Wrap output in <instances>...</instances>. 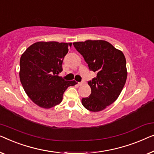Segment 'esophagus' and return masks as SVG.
<instances>
[{"instance_id":"obj_1","label":"esophagus","mask_w":154,"mask_h":154,"mask_svg":"<svg viewBox=\"0 0 154 154\" xmlns=\"http://www.w3.org/2000/svg\"><path fill=\"white\" fill-rule=\"evenodd\" d=\"M84 84V82H79V83H78V85H79V86H81V85H82V84Z\"/></svg>"}]
</instances>
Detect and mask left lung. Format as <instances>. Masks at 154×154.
I'll use <instances>...</instances> for the list:
<instances>
[{"label": "left lung", "mask_w": 154, "mask_h": 154, "mask_svg": "<svg viewBox=\"0 0 154 154\" xmlns=\"http://www.w3.org/2000/svg\"><path fill=\"white\" fill-rule=\"evenodd\" d=\"M73 45L90 70L97 73L88 82L91 94L82 99V105L91 112L102 111L118 98L125 85L128 74L125 56L105 40H88Z\"/></svg>", "instance_id": "8db88e82"}]
</instances>
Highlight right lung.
<instances>
[{"label":"right lung","mask_w":154,"mask_h":154,"mask_svg":"<svg viewBox=\"0 0 154 154\" xmlns=\"http://www.w3.org/2000/svg\"><path fill=\"white\" fill-rule=\"evenodd\" d=\"M72 43L38 42L28 47L20 58L19 78L26 94L39 107L49 109L61 103L65 91L75 81H66L63 60Z\"/></svg>","instance_id":"add662e5"}]
</instances>
